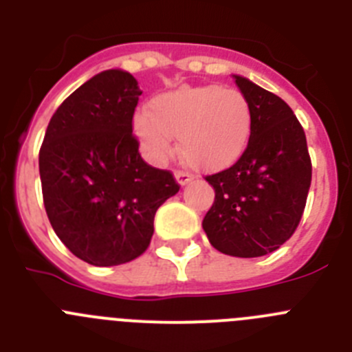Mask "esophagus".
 I'll list each match as a JSON object with an SVG mask.
<instances>
[{"label":"esophagus","instance_id":"34e87169","mask_svg":"<svg viewBox=\"0 0 352 352\" xmlns=\"http://www.w3.org/2000/svg\"><path fill=\"white\" fill-rule=\"evenodd\" d=\"M174 178H176V182H178L179 185L185 186V185H188L192 179H194V176L188 173H185V170H176V173H174Z\"/></svg>","mask_w":352,"mask_h":352}]
</instances>
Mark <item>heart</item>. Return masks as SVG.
Listing matches in <instances>:
<instances>
[{"mask_svg":"<svg viewBox=\"0 0 352 352\" xmlns=\"http://www.w3.org/2000/svg\"><path fill=\"white\" fill-rule=\"evenodd\" d=\"M252 126L254 114L247 96L219 84L160 93L151 98L149 111L133 116V133L149 162L164 164L174 151L173 135H178L183 160L206 173L227 169L241 158Z\"/></svg>","mask_w":352,"mask_h":352,"instance_id":"b5f03b06","label":"heart"}]
</instances>
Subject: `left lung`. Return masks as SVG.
<instances>
[{
	"mask_svg": "<svg viewBox=\"0 0 352 352\" xmlns=\"http://www.w3.org/2000/svg\"><path fill=\"white\" fill-rule=\"evenodd\" d=\"M234 79L250 102L254 126L234 166L206 176L214 203L203 229L222 254L261 257L280 248L296 231L312 182V162L292 109L252 80Z\"/></svg>",
	"mask_w": 352,
	"mask_h": 352,
	"instance_id": "left-lung-1",
	"label": "left lung"
}]
</instances>
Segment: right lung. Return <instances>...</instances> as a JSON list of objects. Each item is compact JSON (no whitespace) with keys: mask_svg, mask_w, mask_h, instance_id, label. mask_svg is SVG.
I'll return each mask as SVG.
<instances>
[{"mask_svg":"<svg viewBox=\"0 0 352 352\" xmlns=\"http://www.w3.org/2000/svg\"><path fill=\"white\" fill-rule=\"evenodd\" d=\"M141 89L105 70L52 114L38 155L49 222L79 259L118 266L149 247L158 208L178 194L173 173L148 166L132 133Z\"/></svg>","mask_w":352,"mask_h":352,"instance_id":"obj_1","label":"right lung"}]
</instances>
